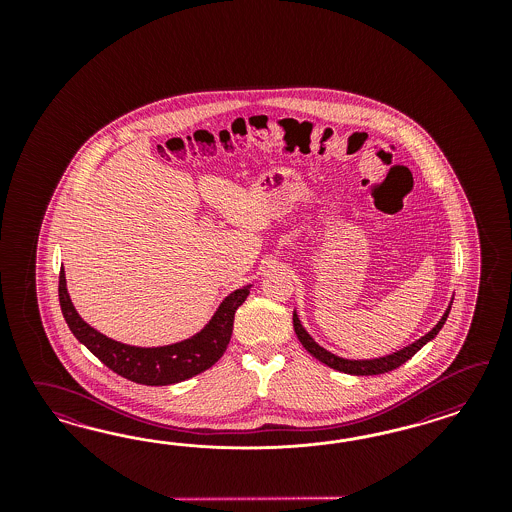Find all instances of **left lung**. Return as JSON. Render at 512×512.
<instances>
[{
    "label": "left lung",
    "mask_w": 512,
    "mask_h": 512,
    "mask_svg": "<svg viewBox=\"0 0 512 512\" xmlns=\"http://www.w3.org/2000/svg\"><path fill=\"white\" fill-rule=\"evenodd\" d=\"M449 310L445 311V315L441 317V321L426 334L422 336L420 340L411 343L409 347H405L402 351L394 353V355H388V357L375 358V360H345V358L336 357L332 353H328L326 349H323L321 345H317L315 341L311 340L310 334L302 328L300 321H298V315L293 313V326H295L296 336L300 343L306 347V351L310 353L311 357L321 360L326 366H330L332 370H338V372L351 373V375H379V373L392 372L396 368H400L403 362H407L409 358L413 357L417 351H419L422 345H426L428 341L434 340L435 334L441 330V326L445 325L447 317H449Z\"/></svg>",
    "instance_id": "left-lung-1"
}]
</instances>
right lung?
<instances>
[{
	"instance_id": "1",
	"label": "right lung",
	"mask_w": 512,
	"mask_h": 512,
	"mask_svg": "<svg viewBox=\"0 0 512 512\" xmlns=\"http://www.w3.org/2000/svg\"><path fill=\"white\" fill-rule=\"evenodd\" d=\"M58 293L65 323L69 325L75 338L84 343L107 368L133 383L163 387L186 381L216 364L233 336L234 313L248 298L249 289H236L227 296L217 308L212 321L197 336L174 345L152 349L110 340L101 332L93 330L88 323H84L67 295L63 268L60 270Z\"/></svg>"
}]
</instances>
